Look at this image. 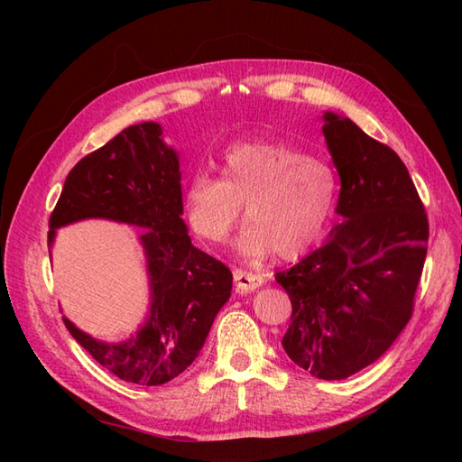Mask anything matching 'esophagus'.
<instances>
[{"instance_id":"esophagus-1","label":"esophagus","mask_w":462,"mask_h":462,"mask_svg":"<svg viewBox=\"0 0 462 462\" xmlns=\"http://www.w3.org/2000/svg\"><path fill=\"white\" fill-rule=\"evenodd\" d=\"M233 282H235V287L239 292H253L256 291L262 283H263V277L260 273H254V272H246V270H241V268H235L233 270Z\"/></svg>"}]
</instances>
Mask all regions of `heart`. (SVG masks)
Returning a JSON list of instances; mask_svg holds the SVG:
<instances>
[{
    "instance_id": "obj_1",
    "label": "heart",
    "mask_w": 462,
    "mask_h": 462,
    "mask_svg": "<svg viewBox=\"0 0 462 462\" xmlns=\"http://www.w3.org/2000/svg\"><path fill=\"white\" fill-rule=\"evenodd\" d=\"M219 179L199 173L185 189L194 235L223 243L241 217V254L258 260L297 258L319 243L335 214L339 179L326 160L279 141L229 146L217 162Z\"/></svg>"
}]
</instances>
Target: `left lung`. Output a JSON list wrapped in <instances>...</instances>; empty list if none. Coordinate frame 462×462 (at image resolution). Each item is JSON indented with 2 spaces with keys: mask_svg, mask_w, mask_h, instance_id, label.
I'll list each match as a JSON object with an SVG mask.
<instances>
[{
  "mask_svg": "<svg viewBox=\"0 0 462 462\" xmlns=\"http://www.w3.org/2000/svg\"><path fill=\"white\" fill-rule=\"evenodd\" d=\"M324 119L345 223L275 282L292 309L282 341L289 358L319 380H345L380 358L412 318L430 227L397 153L348 117Z\"/></svg>",
  "mask_w": 462,
  "mask_h": 462,
  "instance_id": "1",
  "label": "left lung"
}]
</instances>
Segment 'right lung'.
Here are the masks:
<instances>
[{
	"label": "right lung",
	"mask_w": 462,
	"mask_h": 462,
	"mask_svg": "<svg viewBox=\"0 0 462 462\" xmlns=\"http://www.w3.org/2000/svg\"><path fill=\"white\" fill-rule=\"evenodd\" d=\"M158 123L123 129L69 171L50 216L55 229L87 217L144 227L152 306L146 326L119 345L92 339L63 318L77 343L119 380L162 385L183 374L208 337L214 318L231 297L226 263L190 245L180 199L177 153L162 141Z\"/></svg>",
	"instance_id": "obj_1"
}]
</instances>
